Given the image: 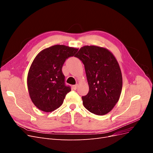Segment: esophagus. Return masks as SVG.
Returning a JSON list of instances; mask_svg holds the SVG:
<instances>
[{"label": "esophagus", "mask_w": 153, "mask_h": 153, "mask_svg": "<svg viewBox=\"0 0 153 153\" xmlns=\"http://www.w3.org/2000/svg\"><path fill=\"white\" fill-rule=\"evenodd\" d=\"M77 87H78V85H77V84L74 85H73V89L74 90H76V89H77Z\"/></svg>", "instance_id": "obj_1"}]
</instances>
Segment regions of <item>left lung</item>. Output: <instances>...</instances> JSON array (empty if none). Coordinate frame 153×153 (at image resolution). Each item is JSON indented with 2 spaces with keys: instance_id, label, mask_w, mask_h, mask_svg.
Returning <instances> with one entry per match:
<instances>
[{
  "instance_id": "1",
  "label": "left lung",
  "mask_w": 153,
  "mask_h": 153,
  "mask_svg": "<svg viewBox=\"0 0 153 153\" xmlns=\"http://www.w3.org/2000/svg\"><path fill=\"white\" fill-rule=\"evenodd\" d=\"M85 67L89 90L82 96L85 108L92 114L103 115L112 110L121 96L122 74L114 55L96 46L82 47L75 56Z\"/></svg>"
}]
</instances>
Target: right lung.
Masks as SVG:
<instances>
[{
    "mask_svg": "<svg viewBox=\"0 0 153 153\" xmlns=\"http://www.w3.org/2000/svg\"><path fill=\"white\" fill-rule=\"evenodd\" d=\"M78 49L65 45H54L38 53L32 62L27 76L31 100L39 110L52 112L61 106L71 91L62 71L63 64L74 56Z\"/></svg>",
    "mask_w": 153,
    "mask_h": 153,
    "instance_id": "1",
    "label": "right lung"
}]
</instances>
